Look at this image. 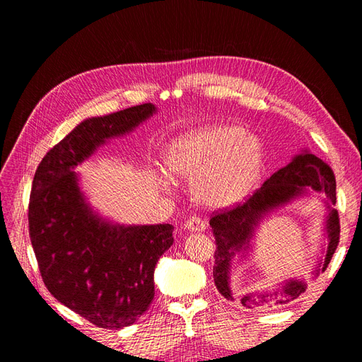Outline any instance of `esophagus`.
Instances as JSON below:
<instances>
[{"instance_id": "obj_1", "label": "esophagus", "mask_w": 362, "mask_h": 362, "mask_svg": "<svg viewBox=\"0 0 362 362\" xmlns=\"http://www.w3.org/2000/svg\"><path fill=\"white\" fill-rule=\"evenodd\" d=\"M184 228L187 229V231H192V233H202L205 229V222L202 221L201 217L193 216V217L189 218V221H185Z\"/></svg>"}]
</instances>
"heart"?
Listing matches in <instances>:
<instances>
[{"instance_id":"1","label":"heart","mask_w":362,"mask_h":362,"mask_svg":"<svg viewBox=\"0 0 362 362\" xmlns=\"http://www.w3.org/2000/svg\"><path fill=\"white\" fill-rule=\"evenodd\" d=\"M264 145L238 127L211 125L175 139L166 166L175 178L193 180L194 198L208 206L238 202L258 177ZM163 182L169 180L163 177Z\"/></svg>"}]
</instances>
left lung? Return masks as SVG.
Segmentation results:
<instances>
[{
  "instance_id": "left-lung-1",
  "label": "left lung",
  "mask_w": 362,
  "mask_h": 362,
  "mask_svg": "<svg viewBox=\"0 0 362 362\" xmlns=\"http://www.w3.org/2000/svg\"><path fill=\"white\" fill-rule=\"evenodd\" d=\"M325 193L329 214L326 218V234L327 246L325 257L317 264L314 275L325 272L329 264L334 252L339 242V218L338 211L331 205H335V175L329 164H326L311 152L305 151L296 156L286 168L279 169L262 184L254 194L233 208H223L216 211L210 218V225L216 238L214 252V267L213 276L214 284L225 299L234 300L231 287H229V273H231L233 258L237 252H243L249 247L250 238L254 237L255 228L259 221L269 211L286 205L298 196L306 193V189ZM306 290V282L303 279H288L281 287L272 291L247 293L240 303L246 308H269L272 305L287 303Z\"/></svg>"
}]
</instances>
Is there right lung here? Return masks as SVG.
Segmentation results:
<instances>
[{
	"mask_svg": "<svg viewBox=\"0 0 362 362\" xmlns=\"http://www.w3.org/2000/svg\"><path fill=\"white\" fill-rule=\"evenodd\" d=\"M156 110L141 104L83 120L47 152L31 185L28 229L43 282L60 303L105 329H122L149 310L156 264L173 243V226L104 221L86 202L74 169Z\"/></svg>",
	"mask_w": 362,
	"mask_h": 362,
	"instance_id": "add662e5",
	"label": "right lung"
}]
</instances>
